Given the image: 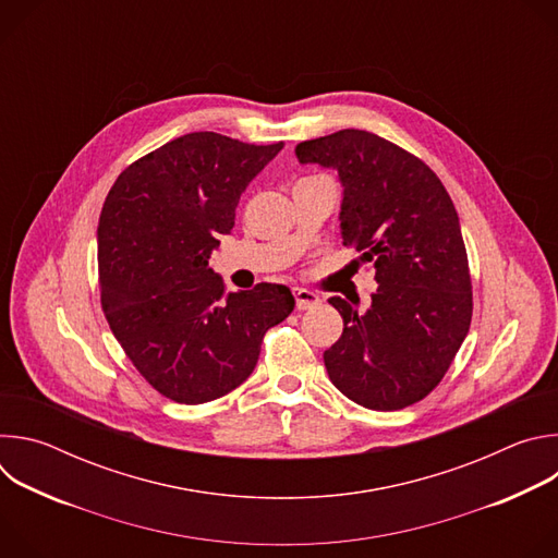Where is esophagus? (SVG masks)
Listing matches in <instances>:
<instances>
[{"mask_svg":"<svg viewBox=\"0 0 558 558\" xmlns=\"http://www.w3.org/2000/svg\"><path fill=\"white\" fill-rule=\"evenodd\" d=\"M293 295H295V306L298 308H313V306H317L320 304V295H315L313 291H308V289H293Z\"/></svg>","mask_w":558,"mask_h":558,"instance_id":"1","label":"esophagus"}]
</instances>
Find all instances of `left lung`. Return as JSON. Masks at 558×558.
<instances>
[{
	"label": "left lung",
	"mask_w": 558,
	"mask_h": 558,
	"mask_svg": "<svg viewBox=\"0 0 558 558\" xmlns=\"http://www.w3.org/2000/svg\"><path fill=\"white\" fill-rule=\"evenodd\" d=\"M295 156L338 172L342 241L373 263L377 280L364 313L357 300H329L344 331L325 351L327 373L364 409H407L441 381L470 329L457 209L424 161L366 130L298 143Z\"/></svg>",
	"instance_id": "8db88e82"
}]
</instances>
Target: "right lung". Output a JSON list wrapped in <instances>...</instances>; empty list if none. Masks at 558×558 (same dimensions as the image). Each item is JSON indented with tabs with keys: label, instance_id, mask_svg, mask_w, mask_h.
<instances>
[{
	"label": "right lung",
	"instance_id": "1",
	"mask_svg": "<svg viewBox=\"0 0 558 558\" xmlns=\"http://www.w3.org/2000/svg\"><path fill=\"white\" fill-rule=\"evenodd\" d=\"M280 149L216 132L179 136L125 168L101 209L108 325L136 371L179 404H205L241 386L265 333L295 306L284 284L225 293L209 269L241 194Z\"/></svg>",
	"mask_w": 558,
	"mask_h": 558
}]
</instances>
